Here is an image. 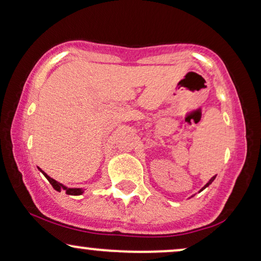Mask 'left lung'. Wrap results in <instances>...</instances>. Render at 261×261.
<instances>
[{
  "label": "left lung",
  "instance_id": "8db88e82",
  "mask_svg": "<svg viewBox=\"0 0 261 261\" xmlns=\"http://www.w3.org/2000/svg\"><path fill=\"white\" fill-rule=\"evenodd\" d=\"M214 179H215V176H213V178H212L211 180H209V181L207 182V184H205V186H204V188H203V189H205V188H207V186H209V184H212V182H213V181H214ZM203 189H202V190H203ZM202 190H201V191H202Z\"/></svg>",
  "mask_w": 261,
  "mask_h": 261
}]
</instances>
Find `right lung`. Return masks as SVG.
Segmentation results:
<instances>
[{
  "instance_id": "add662e5",
  "label": "right lung",
  "mask_w": 261,
  "mask_h": 261,
  "mask_svg": "<svg viewBox=\"0 0 261 261\" xmlns=\"http://www.w3.org/2000/svg\"><path fill=\"white\" fill-rule=\"evenodd\" d=\"M41 170V169H40ZM42 173H43V175L46 176V178L48 179V181L52 184V186L54 188V190H57V191H62V190H65V192L67 195H72V196H77V195H81L83 194V190L82 189H70V188H66V186H64L63 184H60V182H58L57 180H54L50 178V176H48L46 173L43 172V170H41Z\"/></svg>"
}]
</instances>
